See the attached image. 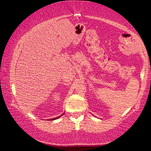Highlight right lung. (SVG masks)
<instances>
[{
    "label": "right lung",
    "instance_id": "right-lung-1",
    "mask_svg": "<svg viewBox=\"0 0 151 151\" xmlns=\"http://www.w3.org/2000/svg\"><path fill=\"white\" fill-rule=\"evenodd\" d=\"M63 114L64 113H63L62 115H60L59 116H58V117H56V118H52V119H50V120H56V119H57V118H60L61 116H62Z\"/></svg>",
    "mask_w": 151,
    "mask_h": 151
}]
</instances>
